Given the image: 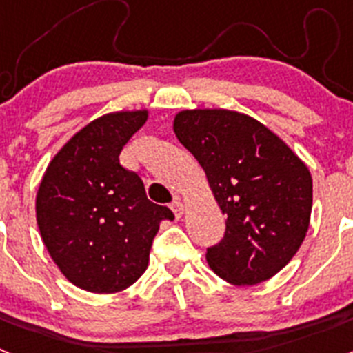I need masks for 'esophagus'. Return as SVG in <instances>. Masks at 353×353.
Here are the masks:
<instances>
[{
    "label": "esophagus",
    "mask_w": 353,
    "mask_h": 353,
    "mask_svg": "<svg viewBox=\"0 0 353 353\" xmlns=\"http://www.w3.org/2000/svg\"><path fill=\"white\" fill-rule=\"evenodd\" d=\"M171 210H173L174 217H176V219H180V217H182V214H183V203H182V201H180V199H174L173 203H171Z\"/></svg>",
    "instance_id": "esophagus-1"
}]
</instances>
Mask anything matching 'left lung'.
I'll return each instance as SVG.
<instances>
[{
    "label": "left lung",
    "mask_w": 353,
    "mask_h": 353,
    "mask_svg": "<svg viewBox=\"0 0 353 353\" xmlns=\"http://www.w3.org/2000/svg\"><path fill=\"white\" fill-rule=\"evenodd\" d=\"M173 129L205 170L226 215L224 236L207 249L212 270L232 285L276 276L310 228L307 166L263 123L236 111H182Z\"/></svg>",
    "instance_id": "1"
}]
</instances>
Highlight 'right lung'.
I'll return each mask as SVG.
<instances>
[{
    "label": "right lung",
    "mask_w": 353,
    "mask_h": 353,
    "mask_svg": "<svg viewBox=\"0 0 353 353\" xmlns=\"http://www.w3.org/2000/svg\"><path fill=\"white\" fill-rule=\"evenodd\" d=\"M146 111L97 118L54 155L37 194L43 244L68 281L93 293H114L139 279L168 207L146 198L139 174L120 152L146 121Z\"/></svg>",
    "instance_id": "obj_1"
}]
</instances>
